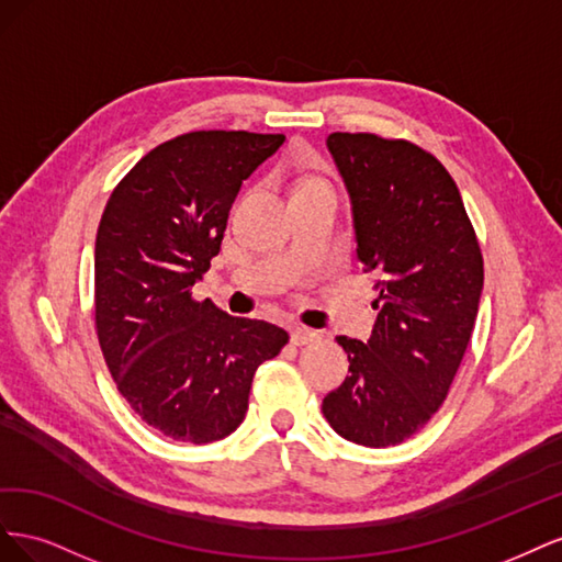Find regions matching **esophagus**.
<instances>
[{
    "label": "esophagus",
    "mask_w": 562,
    "mask_h": 562,
    "mask_svg": "<svg viewBox=\"0 0 562 562\" xmlns=\"http://www.w3.org/2000/svg\"><path fill=\"white\" fill-rule=\"evenodd\" d=\"M316 339H318V333L312 330V328H304V326H293L291 328V342L297 345V347L316 342Z\"/></svg>",
    "instance_id": "obj_1"
}]
</instances>
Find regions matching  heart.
Listing matches in <instances>:
<instances>
[{
	"label": "heart",
	"mask_w": 562,
	"mask_h": 562,
	"mask_svg": "<svg viewBox=\"0 0 562 562\" xmlns=\"http://www.w3.org/2000/svg\"><path fill=\"white\" fill-rule=\"evenodd\" d=\"M307 184H314V182H307ZM307 184H302V187H307Z\"/></svg>",
	"instance_id": "heart-1"
}]
</instances>
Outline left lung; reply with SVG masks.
Returning a JSON list of instances; mask_svg holds the SVG:
<instances>
[{
  "label": "left lung",
  "mask_w": 562,
  "mask_h": 562,
  "mask_svg": "<svg viewBox=\"0 0 562 562\" xmlns=\"http://www.w3.org/2000/svg\"><path fill=\"white\" fill-rule=\"evenodd\" d=\"M356 258L378 274L368 342L339 335L345 382L323 398L330 427L351 443L411 438L446 401L483 293V258L462 194L436 157L372 133H330Z\"/></svg>",
  "instance_id": "1"
}]
</instances>
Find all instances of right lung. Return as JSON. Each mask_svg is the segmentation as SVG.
<instances>
[{
	"mask_svg": "<svg viewBox=\"0 0 562 562\" xmlns=\"http://www.w3.org/2000/svg\"><path fill=\"white\" fill-rule=\"evenodd\" d=\"M283 140L248 131L178 135L131 168L100 217V349L133 411L182 443H213L239 427L255 370L288 342L267 321L192 300L244 180Z\"/></svg>",
	"mask_w": 562,
	"mask_h": 562,
	"instance_id": "obj_1",
	"label": "right lung"
}]
</instances>
